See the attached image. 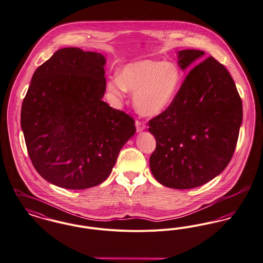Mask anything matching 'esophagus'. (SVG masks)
Segmentation results:
<instances>
[{"label": "esophagus", "instance_id": "obj_1", "mask_svg": "<svg viewBox=\"0 0 263 263\" xmlns=\"http://www.w3.org/2000/svg\"><path fill=\"white\" fill-rule=\"evenodd\" d=\"M145 128H146V125L144 124V122L139 121V120L136 121V129H137V132H142Z\"/></svg>", "mask_w": 263, "mask_h": 263}]
</instances>
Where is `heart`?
Returning <instances> with one entry per match:
<instances>
[{"label": "heart", "mask_w": 263, "mask_h": 263, "mask_svg": "<svg viewBox=\"0 0 263 263\" xmlns=\"http://www.w3.org/2000/svg\"><path fill=\"white\" fill-rule=\"evenodd\" d=\"M179 68L169 62L145 60L125 65L119 78L109 82L115 95L134 93L135 108L143 116H157L170 107L181 87Z\"/></svg>", "instance_id": "heart-1"}]
</instances>
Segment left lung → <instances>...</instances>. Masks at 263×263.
<instances>
[{
	"mask_svg": "<svg viewBox=\"0 0 263 263\" xmlns=\"http://www.w3.org/2000/svg\"><path fill=\"white\" fill-rule=\"evenodd\" d=\"M178 51L184 70L203 57ZM242 122V102L228 69L213 57L195 65L169 108L149 121L156 149L150 157L155 179L173 189L208 183L232 160Z\"/></svg>",
	"mask_w": 263,
	"mask_h": 263,
	"instance_id": "left-lung-1",
	"label": "left lung"
}]
</instances>
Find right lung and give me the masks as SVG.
Wrapping results in <instances>:
<instances>
[{
  "label": "right lung",
  "mask_w": 263,
  "mask_h": 263,
  "mask_svg": "<svg viewBox=\"0 0 263 263\" xmlns=\"http://www.w3.org/2000/svg\"><path fill=\"white\" fill-rule=\"evenodd\" d=\"M105 62L101 53L65 47L32 76L21 126L34 169L50 184L69 190L101 184L135 134L134 119L102 100Z\"/></svg>",
  "instance_id": "add662e5"
}]
</instances>
